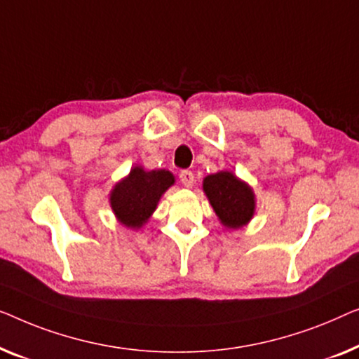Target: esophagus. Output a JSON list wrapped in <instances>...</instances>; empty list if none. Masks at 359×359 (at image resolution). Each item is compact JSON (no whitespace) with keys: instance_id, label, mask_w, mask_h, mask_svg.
<instances>
[{"instance_id":"34e87169","label":"esophagus","mask_w":359,"mask_h":359,"mask_svg":"<svg viewBox=\"0 0 359 359\" xmlns=\"http://www.w3.org/2000/svg\"><path fill=\"white\" fill-rule=\"evenodd\" d=\"M180 182H182V185L184 187H187V189H190L191 185H194V182H195V177H194V172H191V170H182L180 172Z\"/></svg>"}]
</instances>
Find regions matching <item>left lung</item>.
Returning <instances> with one entry per match:
<instances>
[{"label": "left lung", "mask_w": 359, "mask_h": 359, "mask_svg": "<svg viewBox=\"0 0 359 359\" xmlns=\"http://www.w3.org/2000/svg\"><path fill=\"white\" fill-rule=\"evenodd\" d=\"M203 191L226 229H241L255 215L254 189L231 170H219L203 179Z\"/></svg>", "instance_id": "obj_1"}]
</instances>
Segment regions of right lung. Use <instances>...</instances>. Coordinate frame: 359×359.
<instances>
[{"label":"right lung","mask_w":359,"mask_h":359,"mask_svg":"<svg viewBox=\"0 0 359 359\" xmlns=\"http://www.w3.org/2000/svg\"><path fill=\"white\" fill-rule=\"evenodd\" d=\"M174 184L175 177L169 170H144L141 165H133L109 194L115 219L131 231L141 229L158 208L161 196Z\"/></svg>","instance_id":"obj_1"}]
</instances>
